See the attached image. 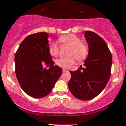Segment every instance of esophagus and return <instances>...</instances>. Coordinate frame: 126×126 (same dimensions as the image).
Segmentation results:
<instances>
[{"mask_svg":"<svg viewBox=\"0 0 126 126\" xmlns=\"http://www.w3.org/2000/svg\"><path fill=\"white\" fill-rule=\"evenodd\" d=\"M66 71H67V70L65 69H63V72H66Z\"/></svg>","mask_w":126,"mask_h":126,"instance_id":"1","label":"esophagus"}]
</instances>
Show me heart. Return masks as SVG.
Listing matches in <instances>:
<instances>
[{"label":"heart","mask_w":126,"mask_h":126,"mask_svg":"<svg viewBox=\"0 0 126 126\" xmlns=\"http://www.w3.org/2000/svg\"><path fill=\"white\" fill-rule=\"evenodd\" d=\"M59 41L62 44L70 47L69 56L67 58H60L56 61V64L63 69H67L72 66L75 62V58L78 61L84 60L88 53V46L85 43L81 42V39L75 34L70 33L60 36ZM49 52L53 56H57L59 52V47L56 43L52 42L49 46Z\"/></svg>","instance_id":"b5f03b06"}]
</instances>
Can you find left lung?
<instances>
[{
    "label": "left lung",
    "instance_id": "1",
    "mask_svg": "<svg viewBox=\"0 0 126 126\" xmlns=\"http://www.w3.org/2000/svg\"><path fill=\"white\" fill-rule=\"evenodd\" d=\"M84 38L88 45L87 58L84 67L69 71L71 79L68 87L77 99L88 100L97 96L105 87L110 78L112 60L107 44L100 36L86 31Z\"/></svg>",
    "mask_w": 126,
    "mask_h": 126
}]
</instances>
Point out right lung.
I'll use <instances>...</instances> for the list:
<instances>
[{
  "label": "right lung",
  "instance_id": "right-lung-1",
  "mask_svg": "<svg viewBox=\"0 0 126 126\" xmlns=\"http://www.w3.org/2000/svg\"><path fill=\"white\" fill-rule=\"evenodd\" d=\"M48 33H36L22 41L15 56L16 74L23 90L34 98L47 96L62 74L49 52ZM49 65L48 70L43 67Z\"/></svg>",
  "mask_w": 126,
  "mask_h": 126
}]
</instances>
